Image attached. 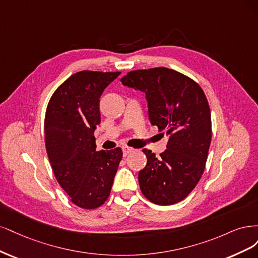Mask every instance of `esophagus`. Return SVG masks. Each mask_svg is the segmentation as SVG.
<instances>
[{
    "label": "esophagus",
    "mask_w": 258,
    "mask_h": 258,
    "mask_svg": "<svg viewBox=\"0 0 258 258\" xmlns=\"http://www.w3.org/2000/svg\"><path fill=\"white\" fill-rule=\"evenodd\" d=\"M122 150H123V155L126 156L127 154H130L131 152L134 151V149L131 148V147H127V146H124V147H122Z\"/></svg>",
    "instance_id": "obj_1"
}]
</instances>
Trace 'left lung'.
<instances>
[{
    "label": "left lung",
    "mask_w": 258,
    "mask_h": 258,
    "mask_svg": "<svg viewBox=\"0 0 258 258\" xmlns=\"http://www.w3.org/2000/svg\"><path fill=\"white\" fill-rule=\"evenodd\" d=\"M121 82L146 94L151 124L168 136L159 157L143 150L147 165L138 173L141 192L160 206L183 201L202 178L211 143L210 107L203 89L166 68L133 71Z\"/></svg>",
    "instance_id": "1"
}]
</instances>
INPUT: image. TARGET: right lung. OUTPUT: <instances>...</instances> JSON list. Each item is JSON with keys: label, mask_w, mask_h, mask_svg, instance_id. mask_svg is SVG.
<instances>
[{"label": "right lung", "mask_w": 258, "mask_h": 258, "mask_svg": "<svg viewBox=\"0 0 258 258\" xmlns=\"http://www.w3.org/2000/svg\"><path fill=\"white\" fill-rule=\"evenodd\" d=\"M120 72L82 71L55 90L45 115V143L54 177L84 209L109 197L122 150L96 151L94 131L101 123L99 98Z\"/></svg>", "instance_id": "1"}]
</instances>
